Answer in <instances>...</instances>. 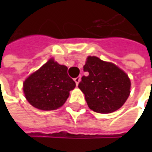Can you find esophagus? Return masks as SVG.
I'll list each match as a JSON object with an SVG mask.
<instances>
[{
	"instance_id": "1",
	"label": "esophagus",
	"mask_w": 152,
	"mask_h": 152,
	"mask_svg": "<svg viewBox=\"0 0 152 152\" xmlns=\"http://www.w3.org/2000/svg\"><path fill=\"white\" fill-rule=\"evenodd\" d=\"M80 79H81V77H80V76H79V77H77V78H75V79H74V81H75V83H76V85H79Z\"/></svg>"
}]
</instances>
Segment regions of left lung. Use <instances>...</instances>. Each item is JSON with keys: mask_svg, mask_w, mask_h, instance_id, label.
I'll return each instance as SVG.
<instances>
[{"mask_svg": "<svg viewBox=\"0 0 152 152\" xmlns=\"http://www.w3.org/2000/svg\"><path fill=\"white\" fill-rule=\"evenodd\" d=\"M79 88L88 107L96 113H111L119 109L130 93V80L119 67L96 56H89Z\"/></svg>", "mask_w": 152, "mask_h": 152, "instance_id": "left-lung-1", "label": "left lung"}]
</instances>
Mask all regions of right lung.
Returning a JSON list of instances; mask_svg holds the SVG:
<instances>
[{
	"instance_id": "1",
	"label": "right lung",
	"mask_w": 152,
	"mask_h": 152,
	"mask_svg": "<svg viewBox=\"0 0 152 152\" xmlns=\"http://www.w3.org/2000/svg\"><path fill=\"white\" fill-rule=\"evenodd\" d=\"M75 86L67 67L51 59L24 81L23 92L33 107L50 111L61 107Z\"/></svg>"
}]
</instances>
